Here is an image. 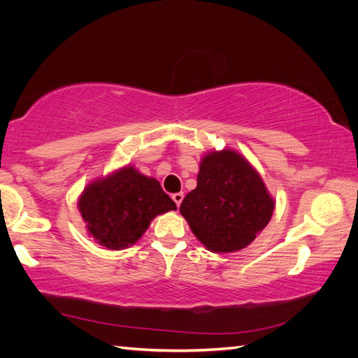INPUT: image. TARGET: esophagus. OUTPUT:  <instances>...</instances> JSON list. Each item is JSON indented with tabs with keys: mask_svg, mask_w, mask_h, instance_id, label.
I'll return each instance as SVG.
<instances>
[{
	"mask_svg": "<svg viewBox=\"0 0 358 358\" xmlns=\"http://www.w3.org/2000/svg\"><path fill=\"white\" fill-rule=\"evenodd\" d=\"M171 199H173V201H175V203H176V206H178V208H179L180 203H182V200H183V194H182V192H176V194H173Z\"/></svg>",
	"mask_w": 358,
	"mask_h": 358,
	"instance_id": "obj_1",
	"label": "esophagus"
}]
</instances>
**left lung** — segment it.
Masks as SVG:
<instances>
[{
	"label": "left lung",
	"mask_w": 358,
	"mask_h": 358,
	"mask_svg": "<svg viewBox=\"0 0 358 358\" xmlns=\"http://www.w3.org/2000/svg\"><path fill=\"white\" fill-rule=\"evenodd\" d=\"M275 200L262 176L236 150L206 154L197 188L187 194L180 213L212 252H234L251 243L273 215Z\"/></svg>",
	"instance_id": "left-lung-1"
}]
</instances>
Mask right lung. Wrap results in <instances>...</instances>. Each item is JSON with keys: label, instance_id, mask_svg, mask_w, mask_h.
Returning a JSON list of instances; mask_svg holds the SVG:
<instances>
[{"label": "right lung", "instance_id": "obj_1", "mask_svg": "<svg viewBox=\"0 0 358 358\" xmlns=\"http://www.w3.org/2000/svg\"><path fill=\"white\" fill-rule=\"evenodd\" d=\"M176 209L159 182L133 166L91 182L79 199L90 236L115 251L134 245L157 215Z\"/></svg>", "mask_w": 358, "mask_h": 358}]
</instances>
